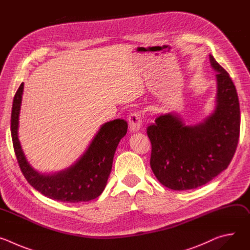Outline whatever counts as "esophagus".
<instances>
[{"label":"esophagus","instance_id":"1","mask_svg":"<svg viewBox=\"0 0 250 250\" xmlns=\"http://www.w3.org/2000/svg\"><path fill=\"white\" fill-rule=\"evenodd\" d=\"M128 125H129L130 130H132V131L138 130L142 125L141 113L138 111H134V112L130 113V115L128 116Z\"/></svg>","mask_w":250,"mask_h":250}]
</instances>
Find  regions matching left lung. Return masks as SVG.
<instances>
[{
    "label": "left lung",
    "instance_id": "1",
    "mask_svg": "<svg viewBox=\"0 0 250 250\" xmlns=\"http://www.w3.org/2000/svg\"><path fill=\"white\" fill-rule=\"evenodd\" d=\"M217 71V108L198 125H185L176 114L158 116L147 126L150 166L165 187L184 191L205 185L229 165L238 144L240 109L235 86L209 55Z\"/></svg>",
    "mask_w": 250,
    "mask_h": 250
}]
</instances>
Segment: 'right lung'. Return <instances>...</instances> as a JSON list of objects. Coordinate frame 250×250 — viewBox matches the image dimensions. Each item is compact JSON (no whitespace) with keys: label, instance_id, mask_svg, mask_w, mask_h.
<instances>
[{"label":"right lung","instance_id":"1","mask_svg":"<svg viewBox=\"0 0 250 250\" xmlns=\"http://www.w3.org/2000/svg\"><path fill=\"white\" fill-rule=\"evenodd\" d=\"M23 83L19 87L13 103L11 132L15 153L26 181L42 195L65 203L88 202L104 191L112 171L113 159L120 140L127 131L124 120L104 124L83 156L70 168L53 175H42L25 159L18 137Z\"/></svg>","mask_w":250,"mask_h":250}]
</instances>
